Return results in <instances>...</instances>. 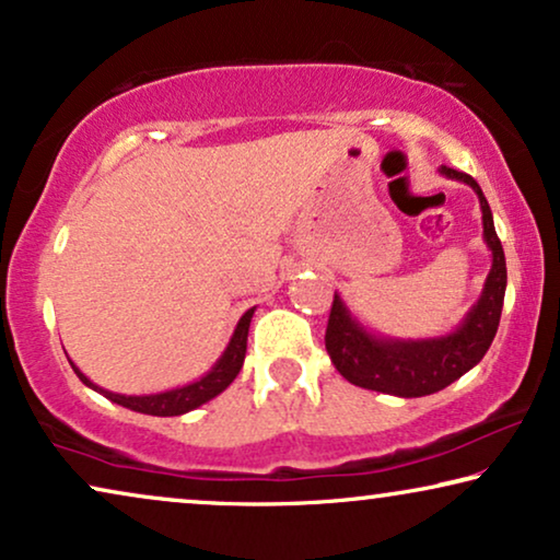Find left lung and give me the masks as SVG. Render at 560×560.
<instances>
[{
    "instance_id": "1",
    "label": "left lung",
    "mask_w": 560,
    "mask_h": 560,
    "mask_svg": "<svg viewBox=\"0 0 560 560\" xmlns=\"http://www.w3.org/2000/svg\"><path fill=\"white\" fill-rule=\"evenodd\" d=\"M446 178H456L474 188L481 206L485 242L492 249V270L487 275L485 290L477 305L466 313L462 326L454 334L439 339H380L366 331L357 318H351L347 305L334 295L331 316L326 326V351L341 377L351 385L397 397H423L448 387L462 374L481 362L500 326L504 288H508V265H504L502 242L494 232V219L479 183L471 175L441 165Z\"/></svg>"
}]
</instances>
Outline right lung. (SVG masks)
Here are the masks:
<instances>
[{
    "label": "right lung",
    "instance_id": "1",
    "mask_svg": "<svg viewBox=\"0 0 560 560\" xmlns=\"http://www.w3.org/2000/svg\"><path fill=\"white\" fill-rule=\"evenodd\" d=\"M255 316V308H249L244 316L240 318V324L234 328V336L232 341H229V347L224 354L217 364L211 366L209 374H203L198 382H190L186 387H175V389H167V393H158V395H119V393H109V389H102L96 387L94 382H91L86 374H83L79 366H75L71 359L73 372L79 374V380L83 385L96 389V393H102L106 400L121 405V408H129L135 412H144V416H158V418H167V416H183V412L188 410H196L198 405L209 402L211 397H217L219 393H224V389L232 385L236 374H240L242 364H244V354H247V334H249V320Z\"/></svg>",
    "mask_w": 560,
    "mask_h": 560
}]
</instances>
